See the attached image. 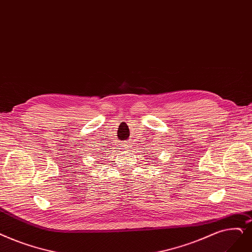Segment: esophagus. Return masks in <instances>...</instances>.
Returning <instances> with one entry per match:
<instances>
[{
	"instance_id": "esophagus-1",
	"label": "esophagus",
	"mask_w": 252,
	"mask_h": 252,
	"mask_svg": "<svg viewBox=\"0 0 252 252\" xmlns=\"http://www.w3.org/2000/svg\"><path fill=\"white\" fill-rule=\"evenodd\" d=\"M125 149H126V151H130V145L127 144V143H126V144H125Z\"/></svg>"
}]
</instances>
